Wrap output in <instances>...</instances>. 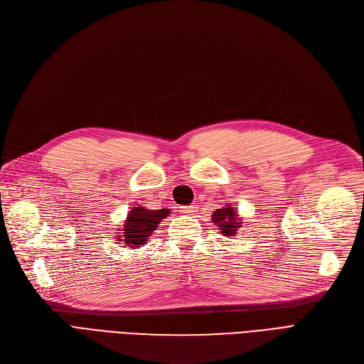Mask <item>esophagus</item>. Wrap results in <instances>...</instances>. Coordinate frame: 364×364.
I'll return each instance as SVG.
<instances>
[{"label": "esophagus", "instance_id": "esophagus-1", "mask_svg": "<svg viewBox=\"0 0 364 364\" xmlns=\"http://www.w3.org/2000/svg\"><path fill=\"white\" fill-rule=\"evenodd\" d=\"M195 205H186V207H181V213H184V214H191V213H193L195 211Z\"/></svg>", "mask_w": 364, "mask_h": 364}]
</instances>
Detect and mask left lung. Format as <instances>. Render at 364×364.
Segmentation results:
<instances>
[{"instance_id": "1", "label": "left lung", "mask_w": 364, "mask_h": 364, "mask_svg": "<svg viewBox=\"0 0 364 364\" xmlns=\"http://www.w3.org/2000/svg\"><path fill=\"white\" fill-rule=\"evenodd\" d=\"M213 221L218 226L220 232L225 236L236 235V232H238V229L242 226L233 205H228V207H225V208H218L213 214Z\"/></svg>"}]
</instances>
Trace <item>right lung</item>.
<instances>
[{
    "mask_svg": "<svg viewBox=\"0 0 364 364\" xmlns=\"http://www.w3.org/2000/svg\"><path fill=\"white\" fill-rule=\"evenodd\" d=\"M171 214L169 208L147 210L144 207H134L123 225V244L131 248L144 245L153 230L157 229L161 221ZM119 238V236H117ZM122 244V242H119Z\"/></svg>",
    "mask_w": 364,
    "mask_h": 364,
    "instance_id": "right-lung-1",
    "label": "right lung"
}]
</instances>
